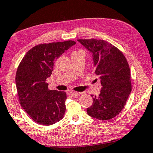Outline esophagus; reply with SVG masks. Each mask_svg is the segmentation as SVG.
Returning <instances> with one entry per match:
<instances>
[{
    "mask_svg": "<svg viewBox=\"0 0 153 153\" xmlns=\"http://www.w3.org/2000/svg\"><path fill=\"white\" fill-rule=\"evenodd\" d=\"M82 93H79V92H74V91H71L69 92V94H71L72 97H77L78 95H80Z\"/></svg>",
    "mask_w": 153,
    "mask_h": 153,
    "instance_id": "esophagus-1",
    "label": "esophagus"
}]
</instances>
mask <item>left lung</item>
I'll return each instance as SVG.
<instances>
[{"label":"left lung","instance_id":"left-lung-1","mask_svg":"<svg viewBox=\"0 0 153 153\" xmlns=\"http://www.w3.org/2000/svg\"><path fill=\"white\" fill-rule=\"evenodd\" d=\"M77 41L93 53L94 74L102 86L97 97L91 95L93 103L87 114L99 120H110L122 111L131 91L129 65L123 52L105 41Z\"/></svg>","mask_w":153,"mask_h":153}]
</instances>
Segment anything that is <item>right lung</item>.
Returning <instances> with one entry per match:
<instances>
[{
    "label": "right lung",
    "mask_w": 153,
    "mask_h": 153,
    "mask_svg": "<svg viewBox=\"0 0 153 153\" xmlns=\"http://www.w3.org/2000/svg\"><path fill=\"white\" fill-rule=\"evenodd\" d=\"M74 41L42 43L31 48L18 67L16 84L22 107L32 119L42 125H51L64 117L65 92L48 89L45 80L52 74L55 60Z\"/></svg>",
    "instance_id": "obj_1"
}]
</instances>
